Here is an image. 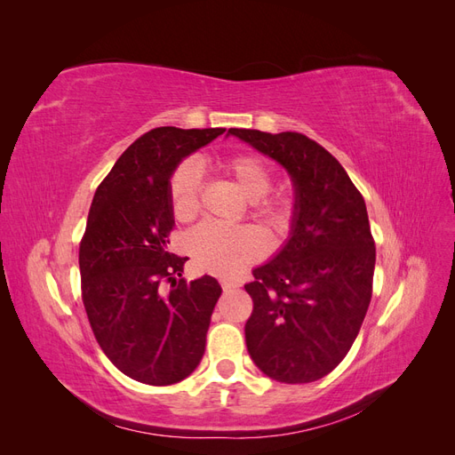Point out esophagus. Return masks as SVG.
Instances as JSON below:
<instances>
[{
  "label": "esophagus",
  "mask_w": 455,
  "mask_h": 455,
  "mask_svg": "<svg viewBox=\"0 0 455 455\" xmlns=\"http://www.w3.org/2000/svg\"><path fill=\"white\" fill-rule=\"evenodd\" d=\"M220 283H222V288H224V291H235V288L239 286V283H237V281H229V279H222Z\"/></svg>",
  "instance_id": "esophagus-1"
}]
</instances>
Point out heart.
Instances as JSON below:
<instances>
[{
	"instance_id": "b5f03b06",
	"label": "heart",
	"mask_w": 455,
	"mask_h": 455,
	"mask_svg": "<svg viewBox=\"0 0 455 455\" xmlns=\"http://www.w3.org/2000/svg\"><path fill=\"white\" fill-rule=\"evenodd\" d=\"M214 167L235 182L244 197H249L251 212L259 222L275 229H281L291 222L294 211L291 191L284 188L269 189L273 172L264 157L235 151V154L218 157ZM199 197L201 180L196 167L191 163H180L169 180L172 216L180 222L196 216L199 211ZM188 251L201 271L231 277L266 254V239L252 226L204 222L189 231Z\"/></svg>"
}]
</instances>
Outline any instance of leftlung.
I'll use <instances>...</instances> for the list:
<instances>
[{"label": "left lung", "instance_id": "obj_1", "mask_svg": "<svg viewBox=\"0 0 455 455\" xmlns=\"http://www.w3.org/2000/svg\"><path fill=\"white\" fill-rule=\"evenodd\" d=\"M279 161L296 188L292 237L244 284L246 349L266 376L309 383L349 353L371 299L376 244L366 204L339 161L301 132L229 129Z\"/></svg>", "mask_w": 455, "mask_h": 455}]
</instances>
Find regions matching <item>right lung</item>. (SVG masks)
Instances as JSON below:
<instances>
[{
	"label": "right lung",
	"mask_w": 455,
	"mask_h": 455,
	"mask_svg": "<svg viewBox=\"0 0 455 455\" xmlns=\"http://www.w3.org/2000/svg\"><path fill=\"white\" fill-rule=\"evenodd\" d=\"M226 129L157 127L134 140L96 188L79 243L81 299L100 349L123 374L172 385L203 359L222 286L186 283L188 258L167 251L171 174Z\"/></svg>",
	"instance_id": "obj_1"
}]
</instances>
